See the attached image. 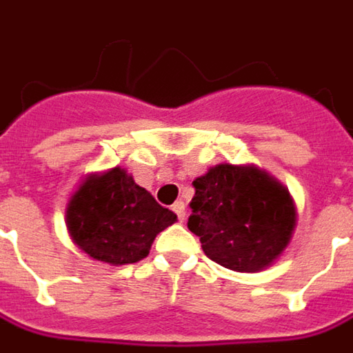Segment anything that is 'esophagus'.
I'll use <instances>...</instances> for the list:
<instances>
[{
  "instance_id": "1",
  "label": "esophagus",
  "mask_w": 353,
  "mask_h": 353,
  "mask_svg": "<svg viewBox=\"0 0 353 353\" xmlns=\"http://www.w3.org/2000/svg\"><path fill=\"white\" fill-rule=\"evenodd\" d=\"M172 212L176 214V217H179V221H184V217H186V212H184V202H174L172 204Z\"/></svg>"
}]
</instances>
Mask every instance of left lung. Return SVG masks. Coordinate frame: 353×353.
I'll use <instances>...</instances> for the list:
<instances>
[{"instance_id": "1", "label": "left lung", "mask_w": 353, "mask_h": 353, "mask_svg": "<svg viewBox=\"0 0 353 353\" xmlns=\"http://www.w3.org/2000/svg\"><path fill=\"white\" fill-rule=\"evenodd\" d=\"M188 229L205 256L235 272H260L290 245L297 212L290 190L259 167L215 165L192 182Z\"/></svg>"}]
</instances>
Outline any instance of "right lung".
<instances>
[{
    "mask_svg": "<svg viewBox=\"0 0 353 353\" xmlns=\"http://www.w3.org/2000/svg\"><path fill=\"white\" fill-rule=\"evenodd\" d=\"M174 221L176 215L120 167L89 174L65 208L73 243L91 259L112 266L145 259L155 237Z\"/></svg>",
    "mask_w": 353,
    "mask_h": 353,
    "instance_id": "right-lung-1",
    "label": "right lung"
}]
</instances>
